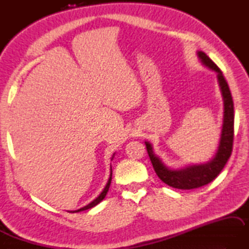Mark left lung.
<instances>
[{
	"mask_svg": "<svg viewBox=\"0 0 249 249\" xmlns=\"http://www.w3.org/2000/svg\"><path fill=\"white\" fill-rule=\"evenodd\" d=\"M197 57L202 65L213 71L223 100V119L218 148L213 157L205 163L187 164L178 169L170 168L153 150L152 143L144 142L149 158L159 178L169 186L178 189H194L201 187L213 180L227 164L231 157L234 135V103L229 85L224 79L222 71L205 52L197 51Z\"/></svg>",
	"mask_w": 249,
	"mask_h": 249,
	"instance_id": "1",
	"label": "left lung"
}]
</instances>
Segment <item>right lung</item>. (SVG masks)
<instances>
[{
    "label": "right lung",
    "mask_w": 249,
    "mask_h": 249,
    "mask_svg": "<svg viewBox=\"0 0 249 249\" xmlns=\"http://www.w3.org/2000/svg\"><path fill=\"white\" fill-rule=\"evenodd\" d=\"M114 156H115V152L113 153V156H112V158H111V161L113 160V158H114ZM111 180H112V166L110 165V175H109V179H107V184H106L105 188L102 189V192H101L100 194H99V196H98L97 198H94V199H93L91 202H89L87 206H84L83 208H80V209L74 210V211H69V212H71V213H74V212L84 211V210L90 209V208H92V207H94V206H97L98 203H100L103 199H105V197L107 196V192H109V188H110V185H111Z\"/></svg>",
    "instance_id": "right-lung-1"
}]
</instances>
